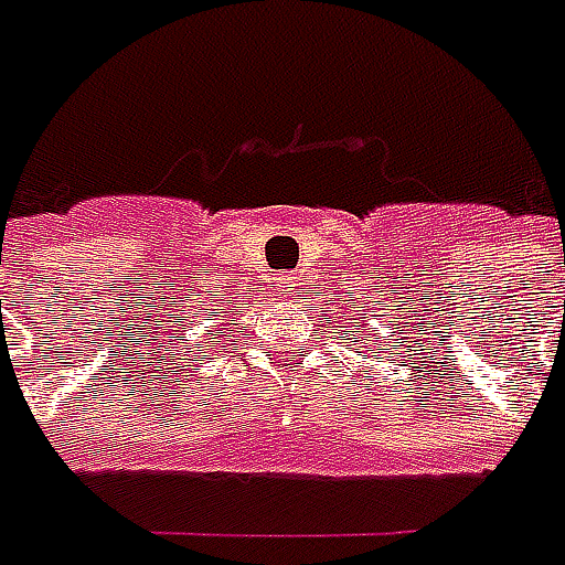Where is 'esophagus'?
<instances>
[{"mask_svg":"<svg viewBox=\"0 0 565 565\" xmlns=\"http://www.w3.org/2000/svg\"><path fill=\"white\" fill-rule=\"evenodd\" d=\"M275 287H278L281 294H294V290H296V278H287V275H284V278H278V284H275Z\"/></svg>","mask_w":565,"mask_h":565,"instance_id":"34e87169","label":"esophagus"}]
</instances>
